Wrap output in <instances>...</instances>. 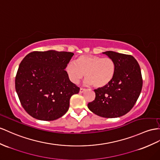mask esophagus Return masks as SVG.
<instances>
[{
	"label": "esophagus",
	"instance_id": "esophagus-1",
	"mask_svg": "<svg viewBox=\"0 0 160 160\" xmlns=\"http://www.w3.org/2000/svg\"><path fill=\"white\" fill-rule=\"evenodd\" d=\"M85 91V89L84 88H80V93H82V92H84Z\"/></svg>",
	"mask_w": 160,
	"mask_h": 160
}]
</instances>
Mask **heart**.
Listing matches in <instances>:
<instances>
[{
    "label": "heart",
    "instance_id": "heart-1",
    "mask_svg": "<svg viewBox=\"0 0 160 160\" xmlns=\"http://www.w3.org/2000/svg\"><path fill=\"white\" fill-rule=\"evenodd\" d=\"M65 72L73 83L77 84L84 73L86 85L93 84L95 88L105 87L111 82L116 73V63L109 57L97 55H81L75 63H69Z\"/></svg>",
    "mask_w": 160,
    "mask_h": 160
}]
</instances>
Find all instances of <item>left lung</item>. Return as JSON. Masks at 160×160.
<instances>
[{"label": "left lung", "mask_w": 160, "mask_h": 160, "mask_svg": "<svg viewBox=\"0 0 160 160\" xmlns=\"http://www.w3.org/2000/svg\"><path fill=\"white\" fill-rule=\"evenodd\" d=\"M103 53L115 62L116 73L109 84L94 90L95 99L88 108L101 117L119 118L130 111L140 95L142 87L141 68L131 55L112 51Z\"/></svg>", "instance_id": "1"}]
</instances>
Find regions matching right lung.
<instances>
[{"instance_id":"1","label":"right lung","mask_w":160,"mask_h":160,"mask_svg":"<svg viewBox=\"0 0 160 160\" xmlns=\"http://www.w3.org/2000/svg\"><path fill=\"white\" fill-rule=\"evenodd\" d=\"M73 55L54 50L34 51L22 61L15 90L22 107L32 117L52 121L68 111L71 97L80 91L65 70Z\"/></svg>"}]
</instances>
